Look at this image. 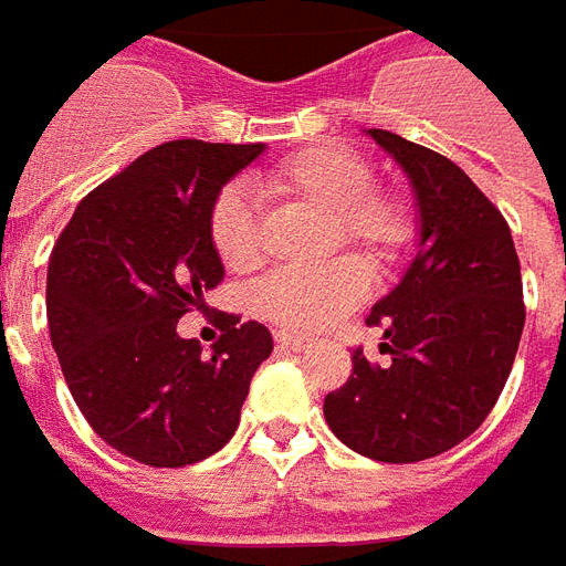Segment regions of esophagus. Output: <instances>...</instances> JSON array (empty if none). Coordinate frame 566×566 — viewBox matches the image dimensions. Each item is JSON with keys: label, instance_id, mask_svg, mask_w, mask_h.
Masks as SVG:
<instances>
[{"label": "esophagus", "instance_id": "34e87169", "mask_svg": "<svg viewBox=\"0 0 566 566\" xmlns=\"http://www.w3.org/2000/svg\"><path fill=\"white\" fill-rule=\"evenodd\" d=\"M276 345L286 350H295V354H302V350L311 348V338H302V335H292V333H276Z\"/></svg>", "mask_w": 566, "mask_h": 566}]
</instances>
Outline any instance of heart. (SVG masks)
Masks as SVG:
<instances>
[{
	"instance_id": "heart-1",
	"label": "heart",
	"mask_w": 566,
	"mask_h": 566,
	"mask_svg": "<svg viewBox=\"0 0 566 566\" xmlns=\"http://www.w3.org/2000/svg\"><path fill=\"white\" fill-rule=\"evenodd\" d=\"M264 190L280 200L305 202L329 212V243L364 249L379 264L395 261L416 237V218L395 190L373 187V163L345 144H307L261 175ZM212 243L231 271L261 261V221L237 187L218 193L212 206ZM369 290L364 261L335 259L314 268H280L255 290V305L268 321L290 333H323L348 314Z\"/></svg>"
}]
</instances>
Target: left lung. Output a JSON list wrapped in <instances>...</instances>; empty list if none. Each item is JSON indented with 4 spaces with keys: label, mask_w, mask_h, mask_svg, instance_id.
Returning <instances> with one entry per match:
<instances>
[{
    "label": "left lung",
    "mask_w": 566,
    "mask_h": 566,
    "mask_svg": "<svg viewBox=\"0 0 566 566\" xmlns=\"http://www.w3.org/2000/svg\"><path fill=\"white\" fill-rule=\"evenodd\" d=\"M407 171L416 259L366 323L385 326L388 364L354 348L350 379L323 416L354 453L422 462L474 434L496 407L524 333L521 261L512 231L453 159L385 128L366 132Z\"/></svg>",
    "instance_id": "8db88e82"
}]
</instances>
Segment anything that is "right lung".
Segmentation results:
<instances>
[{"label": "right lung", "instance_id": "1", "mask_svg": "<svg viewBox=\"0 0 566 566\" xmlns=\"http://www.w3.org/2000/svg\"><path fill=\"white\" fill-rule=\"evenodd\" d=\"M261 154L264 144H159L95 187L54 243L52 348L85 422L135 462L181 469L218 453L274 350L268 326L233 314L212 354L178 335L224 280L218 193Z\"/></svg>", "mask_w": 566, "mask_h": 566}]
</instances>
